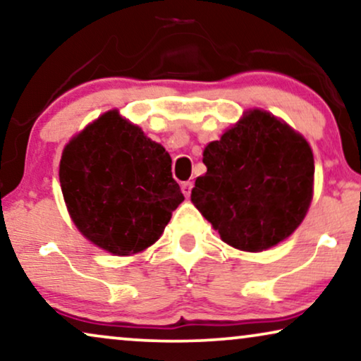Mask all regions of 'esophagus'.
Masks as SVG:
<instances>
[{
    "mask_svg": "<svg viewBox=\"0 0 361 361\" xmlns=\"http://www.w3.org/2000/svg\"><path fill=\"white\" fill-rule=\"evenodd\" d=\"M182 192H184V195L185 197H189L190 195V192H192V187H194V182H190V180H187V182H182Z\"/></svg>",
    "mask_w": 361,
    "mask_h": 361,
    "instance_id": "34e87169",
    "label": "esophagus"
}]
</instances>
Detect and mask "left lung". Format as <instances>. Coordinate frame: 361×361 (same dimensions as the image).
Returning a JSON list of instances; mask_svg holds the SVG:
<instances>
[{
    "instance_id": "8db88e82",
    "label": "left lung",
    "mask_w": 361,
    "mask_h": 361,
    "mask_svg": "<svg viewBox=\"0 0 361 361\" xmlns=\"http://www.w3.org/2000/svg\"><path fill=\"white\" fill-rule=\"evenodd\" d=\"M207 174L190 199L221 240L263 251L304 220L314 185V156L302 136L269 113L248 111L204 151Z\"/></svg>"
}]
</instances>
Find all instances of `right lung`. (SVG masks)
<instances>
[{
    "label": "right lung",
    "mask_w": 361,
    "mask_h": 361,
    "mask_svg": "<svg viewBox=\"0 0 361 361\" xmlns=\"http://www.w3.org/2000/svg\"><path fill=\"white\" fill-rule=\"evenodd\" d=\"M171 156L118 115H102L63 149L59 179L77 228L92 243L125 256L159 238L184 200Z\"/></svg>",
    "instance_id": "right-lung-1"
}]
</instances>
